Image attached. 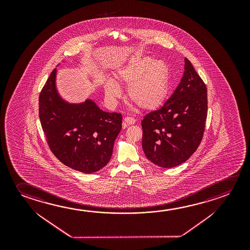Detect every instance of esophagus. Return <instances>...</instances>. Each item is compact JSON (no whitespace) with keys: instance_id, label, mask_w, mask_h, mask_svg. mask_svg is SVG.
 <instances>
[{"instance_id":"obj_1","label":"esophagus","mask_w":250,"mask_h":250,"mask_svg":"<svg viewBox=\"0 0 250 250\" xmlns=\"http://www.w3.org/2000/svg\"><path fill=\"white\" fill-rule=\"evenodd\" d=\"M135 119L131 118V117H126V118H125V119H124L123 127L124 128H125V127L128 126V125H131L135 124Z\"/></svg>"}]
</instances>
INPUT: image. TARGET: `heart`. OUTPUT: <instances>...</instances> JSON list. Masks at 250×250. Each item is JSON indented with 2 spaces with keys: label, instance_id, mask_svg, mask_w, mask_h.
Returning <instances> with one entry per match:
<instances>
[{
  "label": "heart",
  "instance_id": "obj_1",
  "mask_svg": "<svg viewBox=\"0 0 250 250\" xmlns=\"http://www.w3.org/2000/svg\"><path fill=\"white\" fill-rule=\"evenodd\" d=\"M104 83L108 102L115 103L121 97L120 85L127 87V96L131 102L144 111H154L164 104L171 83V70L164 60L149 57L132 58L119 67Z\"/></svg>",
  "mask_w": 250,
  "mask_h": 250
}]
</instances>
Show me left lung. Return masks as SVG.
Segmentation results:
<instances>
[{
	"instance_id": "obj_1",
	"label": "left lung",
	"mask_w": 250,
	"mask_h": 250,
	"mask_svg": "<svg viewBox=\"0 0 250 250\" xmlns=\"http://www.w3.org/2000/svg\"><path fill=\"white\" fill-rule=\"evenodd\" d=\"M184 70L172 96L141 122L144 152L160 167L184 163L203 137L208 115L207 87L188 58H185Z\"/></svg>"
}]
</instances>
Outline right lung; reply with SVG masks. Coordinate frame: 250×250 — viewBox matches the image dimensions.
Wrapping results in <instances>:
<instances>
[{
  "instance_id": "obj_1",
  "label": "right lung",
  "mask_w": 250,
  "mask_h": 250,
  "mask_svg": "<svg viewBox=\"0 0 250 250\" xmlns=\"http://www.w3.org/2000/svg\"><path fill=\"white\" fill-rule=\"evenodd\" d=\"M57 75L55 69L39 97V119L49 148L62 164L76 171L98 172L111 160L122 115L102 111L91 99L67 101L58 91Z\"/></svg>"
}]
</instances>
